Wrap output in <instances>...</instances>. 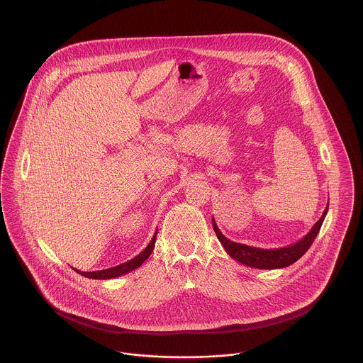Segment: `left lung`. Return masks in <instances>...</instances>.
<instances>
[{"label":"left lung","mask_w":363,"mask_h":363,"mask_svg":"<svg viewBox=\"0 0 363 363\" xmlns=\"http://www.w3.org/2000/svg\"><path fill=\"white\" fill-rule=\"evenodd\" d=\"M329 203L324 209L321 218L317 220V223L311 227V231L301 238L299 241L295 242L293 245L283 246V247H275V249H261L249 246L245 243L230 241L227 237L222 234L219 227L216 225L215 219L212 218V225L216 233L218 240L223 245L225 252L230 255V257L237 259L246 267L257 268V269H280L286 268L294 264L296 259H301L311 246L313 241L315 240L323 222L328 212Z\"/></svg>","instance_id":"left-lung-1"}]
</instances>
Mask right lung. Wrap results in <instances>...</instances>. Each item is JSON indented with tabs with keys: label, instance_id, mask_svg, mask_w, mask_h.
Masks as SVG:
<instances>
[{
	"label": "right lung",
	"instance_id": "1",
	"mask_svg": "<svg viewBox=\"0 0 363 363\" xmlns=\"http://www.w3.org/2000/svg\"><path fill=\"white\" fill-rule=\"evenodd\" d=\"M156 234H157V230H156L151 242L148 243V246L140 255H138L135 259H129V261L120 264L117 267L107 268V269H102V271H94V272H83V271H79V269H74V268L73 269L77 274H80L83 277H89V279H102V280H104V279H114V277H122V275H125V274H128V272H130L133 269H138V267L151 256V253H152V250L155 247Z\"/></svg>",
	"mask_w": 363,
	"mask_h": 363
}]
</instances>
